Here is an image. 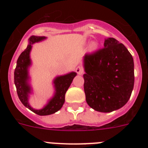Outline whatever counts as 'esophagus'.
<instances>
[{"mask_svg": "<svg viewBox=\"0 0 148 148\" xmlns=\"http://www.w3.org/2000/svg\"><path fill=\"white\" fill-rule=\"evenodd\" d=\"M75 71H76V73H78V75H82V74L84 73V69L82 66H78L76 67V69H75Z\"/></svg>", "mask_w": 148, "mask_h": 148, "instance_id": "obj_1", "label": "esophagus"}]
</instances>
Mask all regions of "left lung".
I'll list each match as a JSON object with an SVG mask.
<instances>
[{
	"instance_id": "1",
	"label": "left lung",
	"mask_w": 148,
	"mask_h": 148,
	"mask_svg": "<svg viewBox=\"0 0 148 148\" xmlns=\"http://www.w3.org/2000/svg\"><path fill=\"white\" fill-rule=\"evenodd\" d=\"M104 47L86 53L84 89L86 101L95 110L110 113L128 101L134 85V63L125 45L113 38Z\"/></svg>"
}]
</instances>
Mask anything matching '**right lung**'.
I'll use <instances>...</instances> for the list:
<instances>
[{
    "instance_id": "add662e5",
    "label": "right lung",
    "mask_w": 148,
    "mask_h": 148,
    "mask_svg": "<svg viewBox=\"0 0 148 148\" xmlns=\"http://www.w3.org/2000/svg\"><path fill=\"white\" fill-rule=\"evenodd\" d=\"M44 36H31L29 39V44L23 52H22L17 61V65L14 73V82L16 87L18 98L22 104L26 108L29 109L33 113L39 116H47L53 114L62 108L65 101V94L66 90L71 84L76 73L73 72L65 75L57 77L55 79L56 94L43 109L35 110L29 106L28 103V94L30 92V87L27 84L28 80V67L31 64L29 58V53L32 48V44L40 40H44Z\"/></svg>"
}]
</instances>
